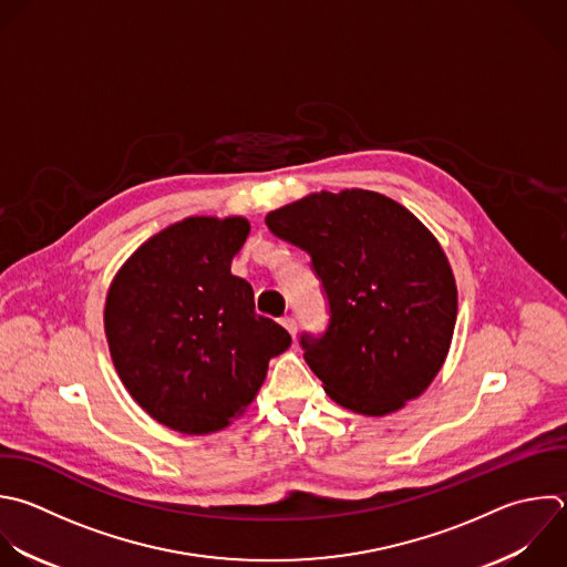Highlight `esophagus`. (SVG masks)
<instances>
[{"label": "esophagus", "instance_id": "1", "mask_svg": "<svg viewBox=\"0 0 567 567\" xmlns=\"http://www.w3.org/2000/svg\"><path fill=\"white\" fill-rule=\"evenodd\" d=\"M281 326L290 332V337L295 339V334H297V321H295V317H281Z\"/></svg>", "mask_w": 567, "mask_h": 567}]
</instances>
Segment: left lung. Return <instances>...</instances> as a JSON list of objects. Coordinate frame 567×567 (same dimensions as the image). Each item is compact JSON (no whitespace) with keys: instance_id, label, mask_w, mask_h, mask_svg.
Segmentation results:
<instances>
[{"instance_id":"left-lung-1","label":"left lung","mask_w":567,"mask_h":567,"mask_svg":"<svg viewBox=\"0 0 567 567\" xmlns=\"http://www.w3.org/2000/svg\"><path fill=\"white\" fill-rule=\"evenodd\" d=\"M266 226L306 250L328 301V328L299 343L323 390L381 416L419 396L441 370L456 321V286L430 230L370 190L308 195Z\"/></svg>"}]
</instances>
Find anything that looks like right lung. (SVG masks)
<instances>
[{
  "label": "right lung",
  "instance_id": "1",
  "mask_svg": "<svg viewBox=\"0 0 567 567\" xmlns=\"http://www.w3.org/2000/svg\"><path fill=\"white\" fill-rule=\"evenodd\" d=\"M248 233L241 217L184 219L148 239L109 290L115 368L133 399L177 432L226 427L290 346L286 328L255 312L252 286L230 272Z\"/></svg>",
  "mask_w": 567,
  "mask_h": 567
}]
</instances>
